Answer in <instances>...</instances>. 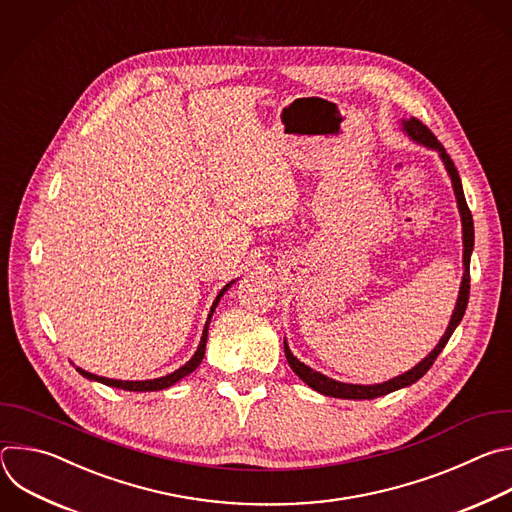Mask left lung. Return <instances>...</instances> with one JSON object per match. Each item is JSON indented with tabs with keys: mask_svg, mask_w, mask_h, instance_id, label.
I'll list each match as a JSON object with an SVG mask.
<instances>
[{
	"mask_svg": "<svg viewBox=\"0 0 512 512\" xmlns=\"http://www.w3.org/2000/svg\"><path fill=\"white\" fill-rule=\"evenodd\" d=\"M401 127L403 131L407 133V137H410L412 141H416L418 145H424L428 149H434L440 153V159L452 179V187H454V193H456V201H458V212H460V218H462V242H464V276H462V282H460V292H458V300H456V306H454V313H452V319H450V325L444 333V337L440 339V343L434 347V351L422 359L416 367H412L410 371H405L403 375H397L385 383H377V385H355V383H343V381H335L315 369H311L309 365H304L302 361H298L286 341H284V355H286V361L288 365L292 367V371L306 383L309 387H313L315 391L323 393V395H329V397H341V399H375L379 395H385V393H391L395 389H401V387H407L416 383L418 379H422L428 369L434 365V361L438 359V355L442 353V349L446 347V343L450 341L452 333L456 331V327L460 325L464 313H466V304H468V296H470V256H472V248H474V222H472V214L468 210V203H466V197H464V189H462V181H460V175H458V169L454 167V161L450 159V155L446 153V149L442 147V143L434 137V133L418 119H403L401 121Z\"/></svg>",
	"mask_w": 512,
	"mask_h": 512,
	"instance_id": "1",
	"label": "left lung"
}]
</instances>
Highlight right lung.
Instances as JSON below:
<instances>
[{"mask_svg":"<svg viewBox=\"0 0 512 512\" xmlns=\"http://www.w3.org/2000/svg\"><path fill=\"white\" fill-rule=\"evenodd\" d=\"M236 280H232L230 284H226L222 290H220V294L216 296V300H214V304H212V311H210V315H208V321H206V327H203V333H201V341H199V347H197V351L193 353V357L183 365V367H179V369H175L173 373H169V375H165V377H157V379H145V381H121V379H109V377H98V375H94V373H88V371H84V369H80V367H76V371L82 375V377H86V379H92V381H98V383H105V385H109V387H117V389H125V391H159V389H167V387H171L173 383H177L179 379H183L185 375H189L191 371H195L197 367H199V363H201V359H203V355H206V343H208V327H210V321H212V315H214V311H216V306H218V302H220V298L224 296V292L234 284Z\"/></svg>","mask_w":512,"mask_h":512,"instance_id":"obj_1","label":"right lung"}]
</instances>
